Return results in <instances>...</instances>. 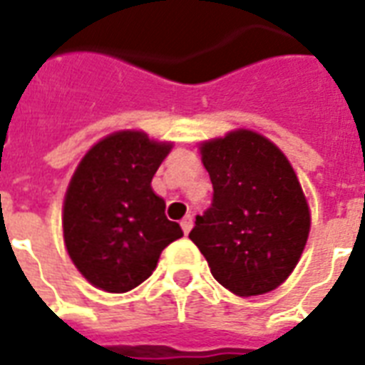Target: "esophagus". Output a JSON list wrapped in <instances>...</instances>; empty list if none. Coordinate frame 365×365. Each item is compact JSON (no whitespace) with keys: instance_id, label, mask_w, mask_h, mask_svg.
I'll return each mask as SVG.
<instances>
[{"instance_id":"obj_1","label":"esophagus","mask_w":365,"mask_h":365,"mask_svg":"<svg viewBox=\"0 0 365 365\" xmlns=\"http://www.w3.org/2000/svg\"><path fill=\"white\" fill-rule=\"evenodd\" d=\"M180 225H182L183 233L187 235L189 231H191V229H193V216H185V217H183L182 223H180Z\"/></svg>"}]
</instances>
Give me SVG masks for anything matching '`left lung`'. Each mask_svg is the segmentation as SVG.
<instances>
[{
  "label": "left lung",
  "instance_id": "1",
  "mask_svg": "<svg viewBox=\"0 0 365 365\" xmlns=\"http://www.w3.org/2000/svg\"><path fill=\"white\" fill-rule=\"evenodd\" d=\"M200 155L214 197L189 239L223 288L240 297L267 294L289 277L309 239L299 180L286 155L257 132H229L200 143Z\"/></svg>",
  "mask_w": 365,
  "mask_h": 365
}]
</instances>
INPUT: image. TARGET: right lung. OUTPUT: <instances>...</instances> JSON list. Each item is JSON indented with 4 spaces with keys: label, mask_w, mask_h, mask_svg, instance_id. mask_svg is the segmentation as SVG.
I'll use <instances>...</instances> for the list:
<instances>
[{
    "label": "right lung",
    "mask_w": 365,
    "mask_h": 365,
    "mask_svg": "<svg viewBox=\"0 0 365 365\" xmlns=\"http://www.w3.org/2000/svg\"><path fill=\"white\" fill-rule=\"evenodd\" d=\"M170 149L145 132L121 130L93 145L77 166L62 229L73 265L96 288L110 294L136 288L151 277L160 252L183 237L151 189Z\"/></svg>",
    "instance_id": "obj_1"
}]
</instances>
